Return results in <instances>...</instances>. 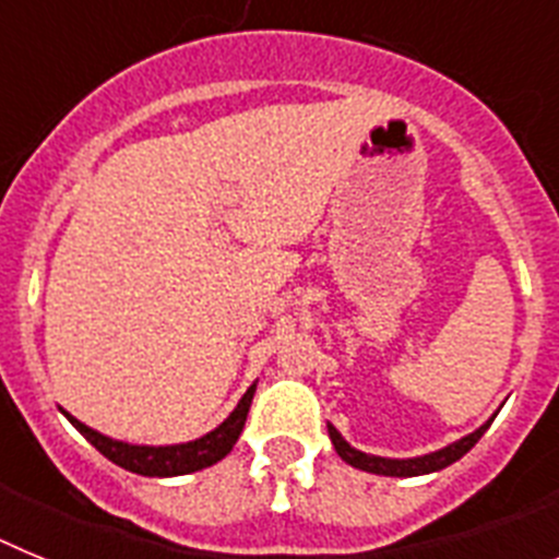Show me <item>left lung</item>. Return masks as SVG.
Masks as SVG:
<instances>
[{
	"mask_svg": "<svg viewBox=\"0 0 559 559\" xmlns=\"http://www.w3.org/2000/svg\"><path fill=\"white\" fill-rule=\"evenodd\" d=\"M487 428H490V423H484L478 431L467 433V437L459 439V442H453V445L442 448V451L428 453V456H417V459L369 456V453H360V451H355V448H349L347 442H344V437H341V433L335 431L333 426H328V431H330V439H333V448L338 451V456L344 459L347 464H353V467H358V471L378 473V476H403V478H408V476H426V473L442 471V467L453 464L456 459H462L464 453L471 451L478 439L484 437V431H487Z\"/></svg>",
	"mask_w": 559,
	"mask_h": 559,
	"instance_id": "1",
	"label": "left lung"
}]
</instances>
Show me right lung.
<instances>
[{"label":"right lung","mask_w":559,"mask_h":559,"mask_svg":"<svg viewBox=\"0 0 559 559\" xmlns=\"http://www.w3.org/2000/svg\"><path fill=\"white\" fill-rule=\"evenodd\" d=\"M254 389L249 386V392L240 397L235 412L221 423L215 431H210L206 437L195 439V442H185V445H167V448H147V445H128V442H117V439H108L103 433L92 431L88 426L78 423L72 414H67V419L83 437L97 448L106 459H111L114 464H120L126 471L140 473V476H185V473L204 471L210 464L221 462L226 453L235 448L237 437L243 431L246 417H249L251 397H254Z\"/></svg>","instance_id":"obj_1"}]
</instances>
